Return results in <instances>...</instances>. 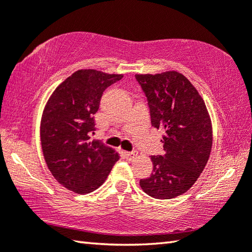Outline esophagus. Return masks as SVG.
<instances>
[{"label":"esophagus","instance_id":"obj_1","mask_svg":"<svg viewBox=\"0 0 252 252\" xmlns=\"http://www.w3.org/2000/svg\"><path fill=\"white\" fill-rule=\"evenodd\" d=\"M123 155H125V157H126V160H133L134 158L136 157V155H138V152L136 151H131V152H125L123 153Z\"/></svg>","mask_w":252,"mask_h":252}]
</instances>
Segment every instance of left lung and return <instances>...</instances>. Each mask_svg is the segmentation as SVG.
I'll list each match as a JSON object with an SVG mask.
<instances>
[{
    "label": "left lung",
    "mask_w": 252,
    "mask_h": 252,
    "mask_svg": "<svg viewBox=\"0 0 252 252\" xmlns=\"http://www.w3.org/2000/svg\"><path fill=\"white\" fill-rule=\"evenodd\" d=\"M135 79L147 96L152 126L164 132L163 155L151 157L152 173L140 180V187L152 198H176L193 186L209 160L210 117L197 89L179 72Z\"/></svg>",
    "instance_id": "obj_1"
}]
</instances>
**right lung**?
<instances>
[{
	"label": "right lung",
	"instance_id": "1",
	"mask_svg": "<svg viewBox=\"0 0 252 252\" xmlns=\"http://www.w3.org/2000/svg\"><path fill=\"white\" fill-rule=\"evenodd\" d=\"M123 78L96 70H79L55 89L41 122L44 159L59 183L76 193H90L108 178L118 153L90 133L106 88Z\"/></svg>",
	"mask_w": 252,
	"mask_h": 252
}]
</instances>
